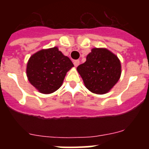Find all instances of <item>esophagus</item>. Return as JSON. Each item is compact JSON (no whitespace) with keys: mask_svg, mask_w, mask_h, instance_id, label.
<instances>
[{"mask_svg":"<svg viewBox=\"0 0 149 149\" xmlns=\"http://www.w3.org/2000/svg\"><path fill=\"white\" fill-rule=\"evenodd\" d=\"M79 63H80V61H79V60H76V61H73V64H74L75 67H77V66L79 65Z\"/></svg>","mask_w":149,"mask_h":149,"instance_id":"obj_1","label":"esophagus"}]
</instances>
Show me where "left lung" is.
Returning <instances> with one entry per match:
<instances>
[{
    "label": "left lung",
    "mask_w": 149,
    "mask_h": 149,
    "mask_svg": "<svg viewBox=\"0 0 149 149\" xmlns=\"http://www.w3.org/2000/svg\"><path fill=\"white\" fill-rule=\"evenodd\" d=\"M86 87L97 94L107 93L120 79L121 65L115 55L104 48H93L86 61L77 67Z\"/></svg>",
    "instance_id": "1"
}]
</instances>
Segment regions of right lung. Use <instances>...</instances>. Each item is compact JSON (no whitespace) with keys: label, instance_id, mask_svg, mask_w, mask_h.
<instances>
[{"label":"right lung","instance_id":"1","mask_svg":"<svg viewBox=\"0 0 149 149\" xmlns=\"http://www.w3.org/2000/svg\"><path fill=\"white\" fill-rule=\"evenodd\" d=\"M73 67L69 58L58 47L42 49L29 58L26 74L29 82L40 92L50 94L62 85L66 73Z\"/></svg>","mask_w":149,"mask_h":149}]
</instances>
